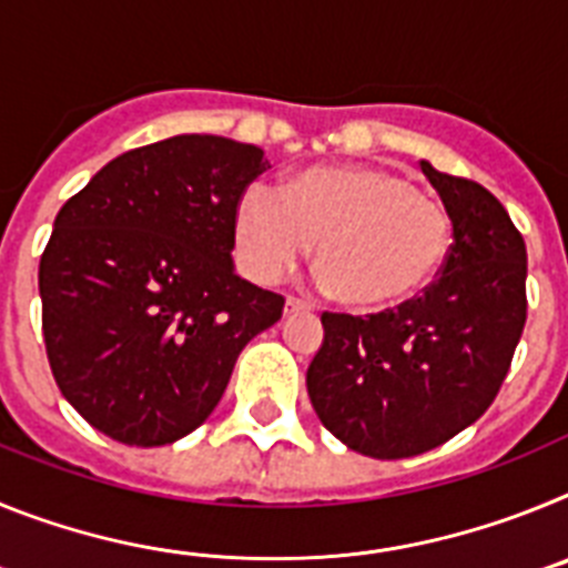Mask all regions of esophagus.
<instances>
[{"instance_id": "1", "label": "esophagus", "mask_w": 568, "mask_h": 568, "mask_svg": "<svg viewBox=\"0 0 568 568\" xmlns=\"http://www.w3.org/2000/svg\"><path fill=\"white\" fill-rule=\"evenodd\" d=\"M310 310H313V304H307V301H301V298H293V295H290L287 304H284V315L310 313Z\"/></svg>"}]
</instances>
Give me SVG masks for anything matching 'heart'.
Listing matches in <instances>:
<instances>
[{"label": "heart", "instance_id": "b5f03b06", "mask_svg": "<svg viewBox=\"0 0 568 568\" xmlns=\"http://www.w3.org/2000/svg\"><path fill=\"white\" fill-rule=\"evenodd\" d=\"M241 270L270 284L315 241L318 281L355 310L404 304L444 267L453 222L433 195L369 164H321L284 179L278 193L250 187L235 204Z\"/></svg>", "mask_w": 568, "mask_h": 568}]
</instances>
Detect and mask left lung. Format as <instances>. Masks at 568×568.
Masks as SVG:
<instances>
[{
    "instance_id": "left-lung-1",
    "label": "left lung",
    "mask_w": 568,
    "mask_h": 568,
    "mask_svg": "<svg viewBox=\"0 0 568 568\" xmlns=\"http://www.w3.org/2000/svg\"><path fill=\"white\" fill-rule=\"evenodd\" d=\"M420 170L453 222V247L420 298L378 315L324 313L307 369L315 415L349 449L413 458L466 429L498 395L526 324V244L469 179Z\"/></svg>"
}]
</instances>
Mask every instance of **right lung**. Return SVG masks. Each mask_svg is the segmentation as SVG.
I'll return each mask as SVG.
<instances>
[{"label":"right lung","mask_w":568,"mask_h":568,"mask_svg":"<svg viewBox=\"0 0 568 568\" xmlns=\"http://www.w3.org/2000/svg\"><path fill=\"white\" fill-rule=\"evenodd\" d=\"M264 150L184 133L104 164L59 210L39 261L50 369L68 404L128 446L202 426L239 353L284 298L239 278L233 215Z\"/></svg>","instance_id":"add662e5"}]
</instances>
